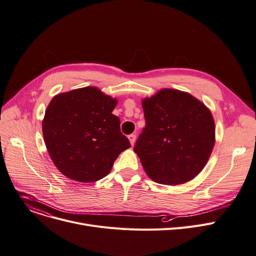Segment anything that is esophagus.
Returning a JSON list of instances; mask_svg holds the SVG:
<instances>
[{
	"instance_id": "34e87169",
	"label": "esophagus",
	"mask_w": 256,
	"mask_h": 256,
	"mask_svg": "<svg viewBox=\"0 0 256 256\" xmlns=\"http://www.w3.org/2000/svg\"><path fill=\"white\" fill-rule=\"evenodd\" d=\"M128 140H130V144H132V145H134V142H136V134H130V136H128Z\"/></svg>"
}]
</instances>
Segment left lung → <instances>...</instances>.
Listing matches in <instances>:
<instances>
[{"label":"left lung","instance_id":"left-lung-1","mask_svg":"<svg viewBox=\"0 0 256 256\" xmlns=\"http://www.w3.org/2000/svg\"><path fill=\"white\" fill-rule=\"evenodd\" d=\"M146 126L134 151L146 174L160 184L192 180L206 166L215 144L210 110L192 94L164 88L142 100Z\"/></svg>","mask_w":256,"mask_h":256}]
</instances>
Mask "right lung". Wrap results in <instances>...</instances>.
Returning a JSON list of instances; mask_svg holds the SVG:
<instances>
[{"instance_id":"obj_1","label":"right lung","mask_w":256,"mask_h":256,"mask_svg":"<svg viewBox=\"0 0 256 256\" xmlns=\"http://www.w3.org/2000/svg\"><path fill=\"white\" fill-rule=\"evenodd\" d=\"M117 100L88 86L56 94L42 122L49 156L58 171L78 182L107 176L120 153L130 147L112 114Z\"/></svg>"}]
</instances>
